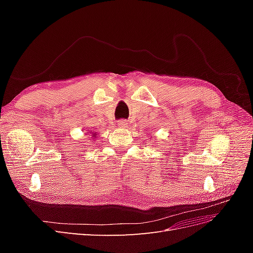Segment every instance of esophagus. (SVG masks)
<instances>
[{
  "label": "esophagus",
  "mask_w": 253,
  "mask_h": 253,
  "mask_svg": "<svg viewBox=\"0 0 253 253\" xmlns=\"http://www.w3.org/2000/svg\"><path fill=\"white\" fill-rule=\"evenodd\" d=\"M127 125H128V122L126 121V120H125V119H121V120H119L118 121V126L119 127H126L127 126Z\"/></svg>",
  "instance_id": "esophagus-1"
}]
</instances>
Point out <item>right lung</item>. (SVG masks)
Instances as JSON below:
<instances>
[{
  "instance_id": "add662e5",
  "label": "right lung",
  "mask_w": 253,
  "mask_h": 253,
  "mask_svg": "<svg viewBox=\"0 0 253 253\" xmlns=\"http://www.w3.org/2000/svg\"><path fill=\"white\" fill-rule=\"evenodd\" d=\"M87 131H88V132H87V135L89 136V138H91V140H95V139L97 138V135H98V134H97L96 132H94L93 129H90V131H89V128H88Z\"/></svg>"
}]
</instances>
